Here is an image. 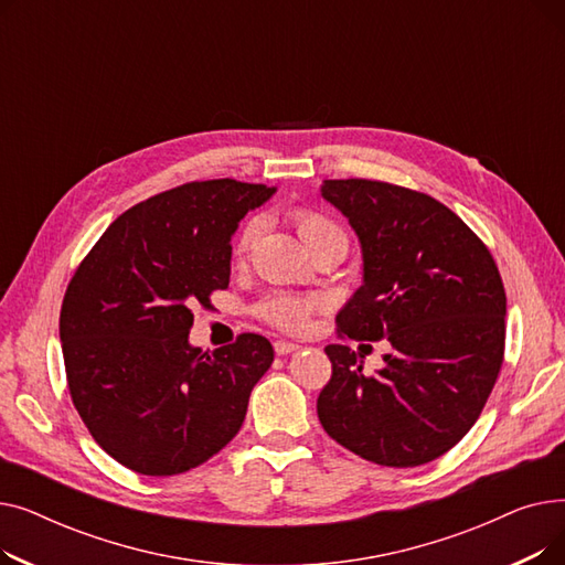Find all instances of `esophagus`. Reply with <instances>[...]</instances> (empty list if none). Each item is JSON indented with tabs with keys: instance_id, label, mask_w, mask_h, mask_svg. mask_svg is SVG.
I'll return each instance as SVG.
<instances>
[{
	"instance_id": "obj_1",
	"label": "esophagus",
	"mask_w": 565,
	"mask_h": 565,
	"mask_svg": "<svg viewBox=\"0 0 565 565\" xmlns=\"http://www.w3.org/2000/svg\"><path fill=\"white\" fill-rule=\"evenodd\" d=\"M298 348H300L298 343H290V341H284V339L275 341V352L277 354H290V352H295Z\"/></svg>"
}]
</instances>
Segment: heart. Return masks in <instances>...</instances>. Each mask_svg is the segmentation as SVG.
I'll return each mask as SVG.
<instances>
[{
    "label": "heart",
    "instance_id": "obj_1",
    "mask_svg": "<svg viewBox=\"0 0 565 565\" xmlns=\"http://www.w3.org/2000/svg\"><path fill=\"white\" fill-rule=\"evenodd\" d=\"M290 217L295 222V228H298L300 237L305 241V245L311 249V254H318L322 249H332V247H337L341 252L348 249V233L330 215L316 211V207L300 205V207H295ZM258 231H260V217L254 215V217L245 220V224L241 226V231H237V237L233 243V258H243L252 249L254 241L258 237ZM318 309H320V300L305 298V295H292V292H273V295H267V298H263L256 307L258 316L265 322H270V324H275V328L286 330V332L305 330L311 313Z\"/></svg>",
    "mask_w": 565,
    "mask_h": 565
}]
</instances>
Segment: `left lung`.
<instances>
[{
	"label": "left lung",
	"mask_w": 565,
	"mask_h": 565,
	"mask_svg": "<svg viewBox=\"0 0 565 565\" xmlns=\"http://www.w3.org/2000/svg\"><path fill=\"white\" fill-rule=\"evenodd\" d=\"M322 196L360 235L364 284L337 316L339 339L387 341L384 366L324 348L332 377L318 419L341 447L384 467L426 465L477 424L507 341V292L490 249L437 199L348 178Z\"/></svg>",
	"instance_id": "obj_1"
}]
</instances>
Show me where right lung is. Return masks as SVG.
Wrapping results in <instances>:
<instances>
[{
    "label": "right lung",
    "instance_id": "add662e5",
    "mask_svg": "<svg viewBox=\"0 0 565 565\" xmlns=\"http://www.w3.org/2000/svg\"><path fill=\"white\" fill-rule=\"evenodd\" d=\"M275 188L194 181L116 217L66 288L62 337L68 392L116 462L173 477L222 451L241 430L275 350L260 334L201 352L192 307L228 286L231 235Z\"/></svg>",
    "mask_w": 565,
    "mask_h": 565
}]
</instances>
